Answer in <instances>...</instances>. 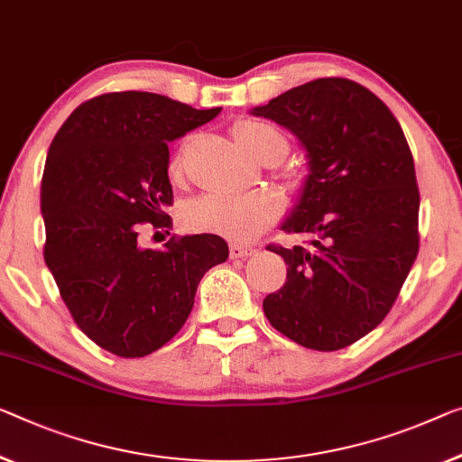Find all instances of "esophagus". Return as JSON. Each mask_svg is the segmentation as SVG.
I'll list each match as a JSON object with an SVG mask.
<instances>
[{
	"mask_svg": "<svg viewBox=\"0 0 462 462\" xmlns=\"http://www.w3.org/2000/svg\"><path fill=\"white\" fill-rule=\"evenodd\" d=\"M251 253H253V249L246 245H240V243L230 245V259H245V257H249Z\"/></svg>",
	"mask_w": 462,
	"mask_h": 462,
	"instance_id": "34e87169",
	"label": "esophagus"
}]
</instances>
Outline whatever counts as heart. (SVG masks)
Returning a JSON list of instances; mask_svg holds the SVG:
<instances>
[{"label": "heart", "mask_w": 462, "mask_h": 462, "mask_svg": "<svg viewBox=\"0 0 462 462\" xmlns=\"http://www.w3.org/2000/svg\"><path fill=\"white\" fill-rule=\"evenodd\" d=\"M232 136L253 157L280 160L288 151V143L280 130L259 120H240L234 124ZM180 155L170 165L171 176L180 174ZM282 213V199L270 190H253L246 195H203L184 208L182 222L189 230L222 234L232 240H251L270 226Z\"/></svg>", "instance_id": "b5f03b06"}]
</instances>
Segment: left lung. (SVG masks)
I'll use <instances>...</instances> for the list:
<instances>
[{
    "label": "left lung",
    "instance_id": "8db88e82",
    "mask_svg": "<svg viewBox=\"0 0 462 462\" xmlns=\"http://www.w3.org/2000/svg\"><path fill=\"white\" fill-rule=\"evenodd\" d=\"M297 134L309 176L288 234L311 246L270 245L286 282L263 299L272 326L300 346L340 350L390 313L419 253V187L401 124L348 79H318L254 107Z\"/></svg>",
    "mask_w": 462,
    "mask_h": 462
}]
</instances>
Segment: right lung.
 Here are the masks:
<instances>
[{"label": "right lung", "instance_id": "1", "mask_svg": "<svg viewBox=\"0 0 462 462\" xmlns=\"http://www.w3.org/2000/svg\"><path fill=\"white\" fill-rule=\"evenodd\" d=\"M222 112L157 93L120 91L74 109L53 136L41 180L45 263L77 326L124 359L180 332L199 282L228 259L216 234L143 249V228H171L168 143Z\"/></svg>", "mask_w": 462, "mask_h": 462}]
</instances>
